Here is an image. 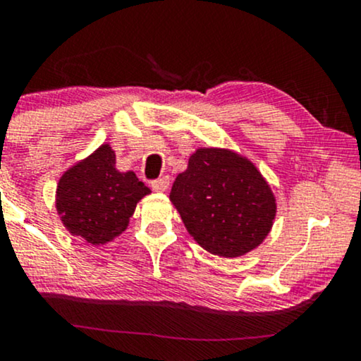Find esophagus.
<instances>
[{
  "instance_id": "34e87169",
  "label": "esophagus",
  "mask_w": 361,
  "mask_h": 361,
  "mask_svg": "<svg viewBox=\"0 0 361 361\" xmlns=\"http://www.w3.org/2000/svg\"><path fill=\"white\" fill-rule=\"evenodd\" d=\"M168 186H169V178L168 176L157 178V180L151 181V188L154 190V192H166Z\"/></svg>"
}]
</instances>
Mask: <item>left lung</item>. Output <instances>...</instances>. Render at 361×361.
I'll return each mask as SVG.
<instances>
[{"mask_svg": "<svg viewBox=\"0 0 361 361\" xmlns=\"http://www.w3.org/2000/svg\"><path fill=\"white\" fill-rule=\"evenodd\" d=\"M169 200L195 241L224 258L259 246L276 214L271 188L255 164L226 149H198L190 156Z\"/></svg>", "mask_w": 361, "mask_h": 361, "instance_id": "8db88e82", "label": "left lung"}]
</instances>
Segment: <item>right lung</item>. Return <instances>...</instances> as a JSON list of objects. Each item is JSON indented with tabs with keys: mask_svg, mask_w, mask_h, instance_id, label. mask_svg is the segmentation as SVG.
Wrapping results in <instances>:
<instances>
[{
	"mask_svg": "<svg viewBox=\"0 0 361 361\" xmlns=\"http://www.w3.org/2000/svg\"><path fill=\"white\" fill-rule=\"evenodd\" d=\"M151 193L134 171L115 168V152L103 144L61 176L56 207L73 235L105 244L122 234L144 195Z\"/></svg>",
	"mask_w": 361,
	"mask_h": 361,
	"instance_id": "1",
	"label": "right lung"
}]
</instances>
